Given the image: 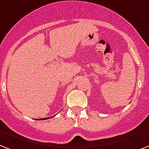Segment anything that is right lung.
<instances>
[{
	"mask_svg": "<svg viewBox=\"0 0 149 149\" xmlns=\"http://www.w3.org/2000/svg\"><path fill=\"white\" fill-rule=\"evenodd\" d=\"M53 117V116H52ZM50 118H52V117H47V118H42V119H40L41 120H47V119H50Z\"/></svg>",
	"mask_w": 149,
	"mask_h": 149,
	"instance_id": "add662e5",
	"label": "right lung"
}]
</instances>
